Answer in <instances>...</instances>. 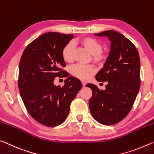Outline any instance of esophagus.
Returning <instances> with one entry per match:
<instances>
[{
  "mask_svg": "<svg viewBox=\"0 0 154 154\" xmlns=\"http://www.w3.org/2000/svg\"><path fill=\"white\" fill-rule=\"evenodd\" d=\"M82 85H83V87H85V85H86L87 83L85 82H84V81H82Z\"/></svg>",
  "mask_w": 154,
  "mask_h": 154,
  "instance_id": "34e87169",
  "label": "esophagus"
}]
</instances>
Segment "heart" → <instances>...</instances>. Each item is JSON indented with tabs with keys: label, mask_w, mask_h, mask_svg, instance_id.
<instances>
[{
	"label": "heart",
	"mask_w": 154,
	"mask_h": 154,
	"mask_svg": "<svg viewBox=\"0 0 154 154\" xmlns=\"http://www.w3.org/2000/svg\"><path fill=\"white\" fill-rule=\"evenodd\" d=\"M80 43L92 54L93 60L95 63H100L105 59V54L102 51V44L96 39L93 37H83ZM75 44L69 42L65 45L62 50V57L65 62L71 63L74 59ZM95 67L92 65L76 64L71 67V73L73 75L80 80H87L95 73Z\"/></svg>",
	"instance_id": "heart-1"
}]
</instances>
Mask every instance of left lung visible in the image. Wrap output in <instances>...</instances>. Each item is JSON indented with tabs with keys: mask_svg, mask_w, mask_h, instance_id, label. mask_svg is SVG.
Wrapping results in <instances>:
<instances>
[{
	"mask_svg": "<svg viewBox=\"0 0 154 154\" xmlns=\"http://www.w3.org/2000/svg\"><path fill=\"white\" fill-rule=\"evenodd\" d=\"M107 37L110 42L104 66L95 75L98 82H106L105 90L87 84L93 95L89 101L93 117L104 125H113L130 111L140 89V62L134 44L124 35L113 30L94 34Z\"/></svg>",
	"mask_w": 154,
	"mask_h": 154,
	"instance_id": "left-lung-1",
	"label": "left lung"
}]
</instances>
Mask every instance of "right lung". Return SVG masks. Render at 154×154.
Wrapping results in <instances>:
<instances>
[{"mask_svg":"<svg viewBox=\"0 0 154 154\" xmlns=\"http://www.w3.org/2000/svg\"><path fill=\"white\" fill-rule=\"evenodd\" d=\"M74 37L49 32L32 41L24 50L19 65L18 87L25 107L35 120L48 127L61 124L71 102L82 87L79 79L62 69L63 47ZM67 77L63 87L55 86V77Z\"/></svg>","mask_w":154,"mask_h":154,"instance_id":"1","label":"right lung"}]
</instances>
